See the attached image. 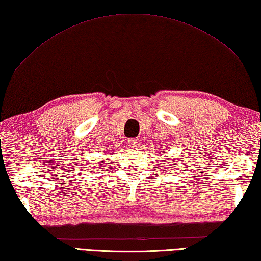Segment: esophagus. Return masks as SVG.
I'll list each match as a JSON object with an SVG mask.
<instances>
[{"label": "esophagus", "instance_id": "1", "mask_svg": "<svg viewBox=\"0 0 261 261\" xmlns=\"http://www.w3.org/2000/svg\"><path fill=\"white\" fill-rule=\"evenodd\" d=\"M128 143H129V145L132 147H134V149H137V147H139L140 144H141V140H139V139H129L128 140Z\"/></svg>", "mask_w": 261, "mask_h": 261}]
</instances>
